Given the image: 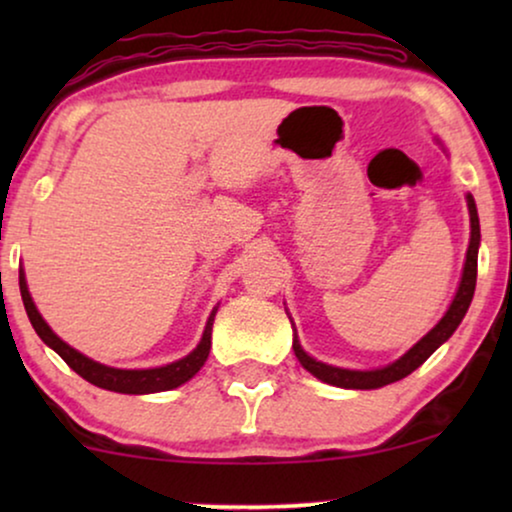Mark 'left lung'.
Here are the masks:
<instances>
[{
	"instance_id": "8db88e82",
	"label": "left lung",
	"mask_w": 512,
	"mask_h": 512,
	"mask_svg": "<svg viewBox=\"0 0 512 512\" xmlns=\"http://www.w3.org/2000/svg\"><path fill=\"white\" fill-rule=\"evenodd\" d=\"M466 202H468V214H471V242H468L464 275H461L457 296H454L450 310L445 312V317L440 319L438 324L417 342L415 347L408 349L401 359L389 363V366H384V368L349 370V368L328 366V363L312 359L310 354L303 352L298 338H293V352H296L300 366H303L305 370H310V373L314 377H319L321 382L333 384V387H342V389H380V387H384V384L403 380V377H408L412 370H417L419 366H422V363L429 359V356L436 352V349L443 345V342L450 338L454 331H457V326L461 324V319L466 317L468 305H471V300H473L475 279H478L480 221H478V209H475V200L471 193L466 195Z\"/></svg>"
}]
</instances>
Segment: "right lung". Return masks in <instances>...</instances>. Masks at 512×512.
I'll list each match as a JSON object with an SVG mask.
<instances>
[{"mask_svg":"<svg viewBox=\"0 0 512 512\" xmlns=\"http://www.w3.org/2000/svg\"><path fill=\"white\" fill-rule=\"evenodd\" d=\"M20 296H23L25 312H27V317H30V324L34 326V331H37L39 338L44 340L48 347L55 349V352L62 356V361H65L67 366L74 370V373H79L83 380H88L90 384H95V387H100V389L118 391V394H156V391L177 389L184 382L191 380V377L198 373L202 366H205V361L209 356V347H212V324H214L216 310L209 314L200 345L195 347L191 354L184 356V359L167 363V366L146 368V370L109 368L93 359H88V356H83L81 352H76L74 347H69L67 342H62L58 335L51 331V326L46 324L44 317H41L39 310L32 303V296H30V291H27L23 270H20Z\"/></svg>","mask_w":512,"mask_h":512,"instance_id":"1","label":"right lung"}]
</instances>
